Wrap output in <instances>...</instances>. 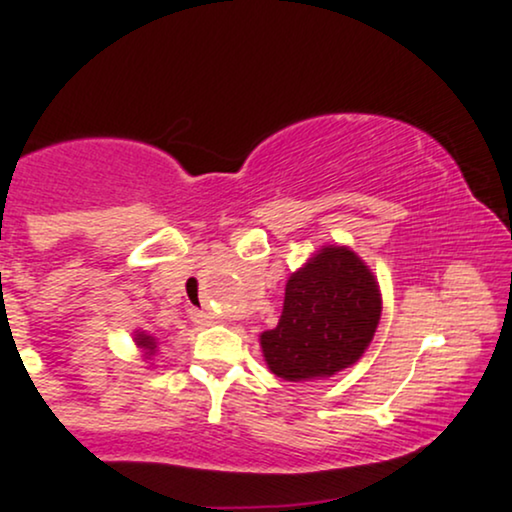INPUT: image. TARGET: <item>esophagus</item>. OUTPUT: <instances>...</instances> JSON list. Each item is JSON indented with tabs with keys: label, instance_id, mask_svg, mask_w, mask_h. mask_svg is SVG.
I'll list each match as a JSON object with an SVG mask.
<instances>
[{
	"label": "esophagus",
	"instance_id": "1",
	"mask_svg": "<svg viewBox=\"0 0 512 512\" xmlns=\"http://www.w3.org/2000/svg\"><path fill=\"white\" fill-rule=\"evenodd\" d=\"M192 320H195L197 325H211V322H214V317H211L209 313H204V310H195V313H192Z\"/></svg>",
	"mask_w": 512,
	"mask_h": 512
}]
</instances>
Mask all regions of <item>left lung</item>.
Wrapping results in <instances>:
<instances>
[{"mask_svg":"<svg viewBox=\"0 0 512 512\" xmlns=\"http://www.w3.org/2000/svg\"><path fill=\"white\" fill-rule=\"evenodd\" d=\"M378 281L358 255L322 248L286 284L279 325L260 337L284 380L327 378L363 356L380 322Z\"/></svg>","mask_w":512,"mask_h":512,"instance_id":"obj_1","label":"left lung"}]
</instances>
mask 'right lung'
<instances>
[{"mask_svg":"<svg viewBox=\"0 0 512 512\" xmlns=\"http://www.w3.org/2000/svg\"><path fill=\"white\" fill-rule=\"evenodd\" d=\"M139 346H144V349H149V354H154V349H156V342H154V337H149V334H139Z\"/></svg>","mask_w":512,"mask_h":512,"instance_id":"obj_1","label":"right lung"}]
</instances>
